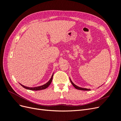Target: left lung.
Returning a JSON list of instances; mask_svg holds the SVG:
<instances>
[{"mask_svg":"<svg viewBox=\"0 0 121 121\" xmlns=\"http://www.w3.org/2000/svg\"><path fill=\"white\" fill-rule=\"evenodd\" d=\"M69 80H70V81H71L72 84L73 85V86H74V87L76 89H78V90H85V91L91 90L90 89H87V88H82V87H79V86H77L76 85H75V84L74 83H73V82H72V81L71 80V79L70 78H69ZM99 87H98V88H99Z\"/></svg>","mask_w":121,"mask_h":121,"instance_id":"left-lung-1","label":"left lung"}]
</instances>
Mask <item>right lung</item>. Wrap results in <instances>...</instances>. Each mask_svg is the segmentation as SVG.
I'll use <instances>...</instances> for the list:
<instances>
[{"label": "right lung", "mask_w": 121, "mask_h": 121, "mask_svg": "<svg viewBox=\"0 0 121 121\" xmlns=\"http://www.w3.org/2000/svg\"><path fill=\"white\" fill-rule=\"evenodd\" d=\"M53 73L52 76V77H51V78L50 79V80H49L48 82H47L46 83L44 84V85L39 86L35 87H27V86H25L24 85H23L22 84H21L20 83V84L24 88H25L28 89V90L37 91V90H43V89H45L47 88L50 85V84H51V83H52V78H53Z\"/></svg>", "instance_id": "1"}]
</instances>
